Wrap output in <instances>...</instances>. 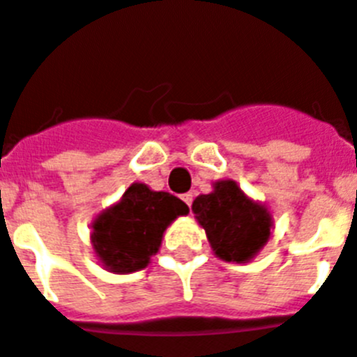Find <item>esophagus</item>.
Segmentation results:
<instances>
[{"label": "esophagus", "mask_w": 357, "mask_h": 357, "mask_svg": "<svg viewBox=\"0 0 357 357\" xmlns=\"http://www.w3.org/2000/svg\"><path fill=\"white\" fill-rule=\"evenodd\" d=\"M181 199H183V202L187 203L188 206H192V202H194V196H192V192H187V194H183V196H181Z\"/></svg>", "instance_id": "34e87169"}]
</instances>
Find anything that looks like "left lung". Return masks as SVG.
<instances>
[{"label":"left lung","mask_w":357,"mask_h":357,"mask_svg":"<svg viewBox=\"0 0 357 357\" xmlns=\"http://www.w3.org/2000/svg\"><path fill=\"white\" fill-rule=\"evenodd\" d=\"M192 212L214 254L223 261H250L271 238V212L245 196L232 179L215 181L211 194L197 196Z\"/></svg>","instance_id":"1"}]
</instances>
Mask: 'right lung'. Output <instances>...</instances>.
Instances as JSON below:
<instances>
[{
  "label": "right lung",
  "instance_id": "obj_1",
  "mask_svg": "<svg viewBox=\"0 0 357 357\" xmlns=\"http://www.w3.org/2000/svg\"><path fill=\"white\" fill-rule=\"evenodd\" d=\"M188 206L169 192H154L145 183H132L116 205L92 223L96 256L109 272L142 271L160 250L163 232Z\"/></svg>",
  "mask_w": 357,
  "mask_h": 357
}]
</instances>
